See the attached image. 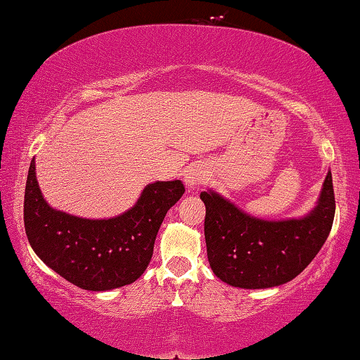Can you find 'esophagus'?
<instances>
[{
  "label": "esophagus",
  "mask_w": 360,
  "mask_h": 360,
  "mask_svg": "<svg viewBox=\"0 0 360 360\" xmlns=\"http://www.w3.org/2000/svg\"><path fill=\"white\" fill-rule=\"evenodd\" d=\"M206 168L203 163H192L191 167H187L184 173V182L188 188H195L198 186L205 184L206 181Z\"/></svg>",
  "instance_id": "esophagus-1"
}]
</instances>
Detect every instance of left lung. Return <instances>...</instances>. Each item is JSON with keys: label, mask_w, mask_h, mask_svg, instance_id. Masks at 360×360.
Here are the masks:
<instances>
[{"label": "left lung", "mask_w": 360, "mask_h": 360, "mask_svg": "<svg viewBox=\"0 0 360 360\" xmlns=\"http://www.w3.org/2000/svg\"><path fill=\"white\" fill-rule=\"evenodd\" d=\"M200 198L206 206L205 240L211 270L221 281L241 289L276 288L300 275L324 246L335 216L330 172L316 206L302 217H255L212 188Z\"/></svg>", "instance_id": "8db88e82"}]
</instances>
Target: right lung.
<instances>
[{
  "instance_id": "add662e5",
  "label": "right lung",
  "mask_w": 360,
  "mask_h": 360,
  "mask_svg": "<svg viewBox=\"0 0 360 360\" xmlns=\"http://www.w3.org/2000/svg\"><path fill=\"white\" fill-rule=\"evenodd\" d=\"M186 192L179 179L148 184L130 210L109 219H85L49 205L30 163L23 222L44 264L77 288L105 292L135 283L148 268L168 210Z\"/></svg>"
}]
</instances>
